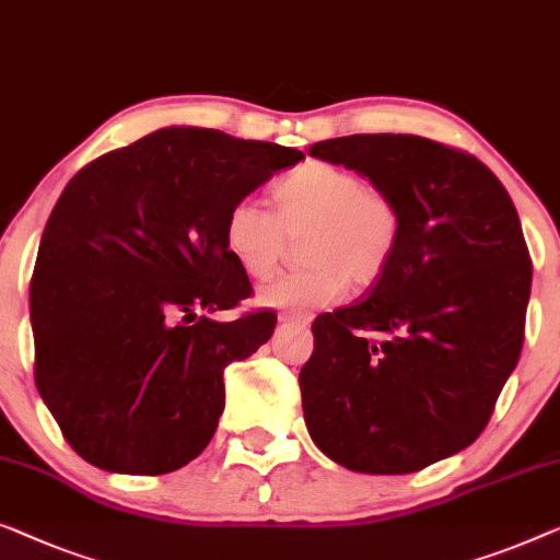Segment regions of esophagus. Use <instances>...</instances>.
Masks as SVG:
<instances>
[{"label": "esophagus", "instance_id": "obj_1", "mask_svg": "<svg viewBox=\"0 0 560 560\" xmlns=\"http://www.w3.org/2000/svg\"><path fill=\"white\" fill-rule=\"evenodd\" d=\"M311 320L313 318L307 313H280L282 326H290V328H298V330H303V328L311 326Z\"/></svg>", "mask_w": 560, "mask_h": 560}]
</instances>
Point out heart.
<instances>
[{
	"mask_svg": "<svg viewBox=\"0 0 560 560\" xmlns=\"http://www.w3.org/2000/svg\"><path fill=\"white\" fill-rule=\"evenodd\" d=\"M275 214L253 199L226 209L224 247L249 278H267L285 255V234L300 242L305 267L257 290V303L275 311H311L376 282L401 245V212L388 194L359 174L323 161L298 166L275 184Z\"/></svg>",
	"mask_w": 560,
	"mask_h": 560,
	"instance_id": "obj_1",
	"label": "heart"
}]
</instances>
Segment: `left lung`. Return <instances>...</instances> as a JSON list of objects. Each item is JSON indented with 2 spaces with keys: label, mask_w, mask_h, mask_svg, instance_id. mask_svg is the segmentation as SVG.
Segmentation results:
<instances>
[{
  "label": "left lung",
  "mask_w": 560,
  "mask_h": 560,
  "mask_svg": "<svg viewBox=\"0 0 560 560\" xmlns=\"http://www.w3.org/2000/svg\"><path fill=\"white\" fill-rule=\"evenodd\" d=\"M307 153L388 194L401 245L366 298L315 318L305 427L353 472H417L480 436L521 359L533 280L521 220L482 161L421 136H340Z\"/></svg>",
  "instance_id": "obj_1"
}]
</instances>
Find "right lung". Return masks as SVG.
<instances>
[{
  "label": "right lung",
  "mask_w": 560,
  "mask_h": 560,
  "mask_svg": "<svg viewBox=\"0 0 560 560\" xmlns=\"http://www.w3.org/2000/svg\"><path fill=\"white\" fill-rule=\"evenodd\" d=\"M300 159L288 145L168 126L65 186L39 240L30 320L37 392L85 462L166 475L205 452L224 411V369L278 323L270 311L209 318L253 293L224 247L226 209Z\"/></svg>",
  "instance_id": "1"
}]
</instances>
